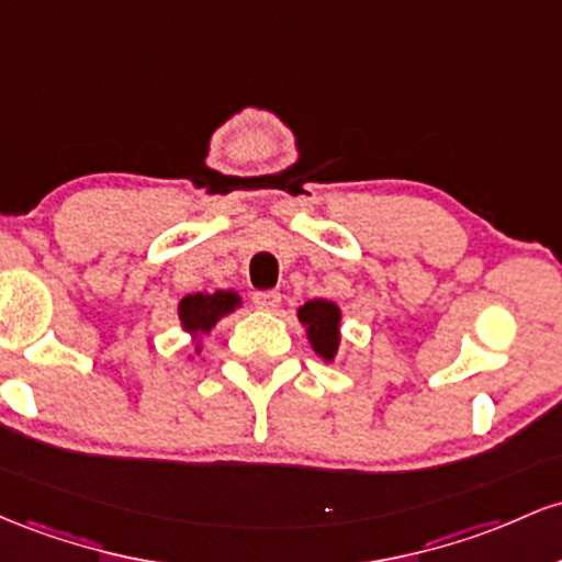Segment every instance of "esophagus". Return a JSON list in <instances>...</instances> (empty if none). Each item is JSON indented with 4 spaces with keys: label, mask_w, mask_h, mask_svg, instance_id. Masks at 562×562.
Wrapping results in <instances>:
<instances>
[{
    "label": "esophagus",
    "mask_w": 562,
    "mask_h": 562,
    "mask_svg": "<svg viewBox=\"0 0 562 562\" xmlns=\"http://www.w3.org/2000/svg\"><path fill=\"white\" fill-rule=\"evenodd\" d=\"M251 302H255L257 311L273 313V311H279L281 294L279 292H255V297H251Z\"/></svg>",
    "instance_id": "obj_1"
}]
</instances>
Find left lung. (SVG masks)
<instances>
[{
	"label": "left lung",
	"instance_id": "left-lung-1",
	"mask_svg": "<svg viewBox=\"0 0 562 562\" xmlns=\"http://www.w3.org/2000/svg\"><path fill=\"white\" fill-rule=\"evenodd\" d=\"M300 324L307 329L313 350L318 352L324 361H334L339 348V321L342 313L329 300H311L297 311Z\"/></svg>",
	"mask_w": 562,
	"mask_h": 562
}]
</instances>
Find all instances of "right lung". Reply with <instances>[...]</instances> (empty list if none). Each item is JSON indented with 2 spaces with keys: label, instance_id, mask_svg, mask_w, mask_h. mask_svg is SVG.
I'll return each instance as SVG.
<instances>
[{
  "label": "right lung",
  "instance_id": "obj_1",
  "mask_svg": "<svg viewBox=\"0 0 562 562\" xmlns=\"http://www.w3.org/2000/svg\"><path fill=\"white\" fill-rule=\"evenodd\" d=\"M241 305V297L236 292H214V294H188L180 300L178 315L180 324L191 337L212 331V326L217 324L223 315H228Z\"/></svg>",
  "mask_w": 562,
  "mask_h": 562
}]
</instances>
